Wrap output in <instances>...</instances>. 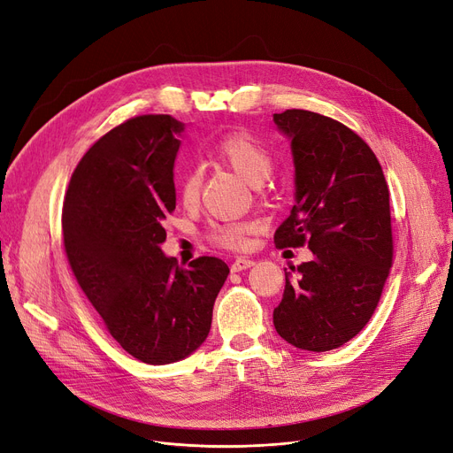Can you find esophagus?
<instances>
[{
    "instance_id": "esophagus-1",
    "label": "esophagus",
    "mask_w": 453,
    "mask_h": 453,
    "mask_svg": "<svg viewBox=\"0 0 453 453\" xmlns=\"http://www.w3.org/2000/svg\"><path fill=\"white\" fill-rule=\"evenodd\" d=\"M255 263L251 259H246V257H237L233 261L231 265V272H241V270H246V268H251Z\"/></svg>"
}]
</instances>
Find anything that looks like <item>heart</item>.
Instances as JSON below:
<instances>
[{
	"label": "heart",
	"mask_w": 453,
	"mask_h": 453,
	"mask_svg": "<svg viewBox=\"0 0 453 453\" xmlns=\"http://www.w3.org/2000/svg\"><path fill=\"white\" fill-rule=\"evenodd\" d=\"M212 155L222 165L253 185H263L273 170L270 151L248 131L229 133L212 146ZM202 175L198 168H185L178 175V196L183 205L190 207L200 198ZM261 227L257 220H237L212 224L207 231V239L226 250H246L250 246V234Z\"/></svg>",
	"instance_id": "b5f03b06"
}]
</instances>
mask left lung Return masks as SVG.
I'll return each mask as SVG.
<instances>
[{
	"mask_svg": "<svg viewBox=\"0 0 453 453\" xmlns=\"http://www.w3.org/2000/svg\"><path fill=\"white\" fill-rule=\"evenodd\" d=\"M273 122L290 139L296 205L273 234L275 248L309 246L314 259L285 272L273 326L309 351L342 346L376 311L392 266L388 187L378 157L344 124L287 109Z\"/></svg>",
	"mask_w": 453,
	"mask_h": 453,
	"instance_id": "left-lung-1",
	"label": "left lung"
}]
</instances>
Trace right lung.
<instances>
[{"mask_svg":"<svg viewBox=\"0 0 453 453\" xmlns=\"http://www.w3.org/2000/svg\"><path fill=\"white\" fill-rule=\"evenodd\" d=\"M183 124L142 114L96 141L75 166L63 205L65 251L77 283L134 359L168 365L209 335L229 268L166 257L163 220L175 209L173 161Z\"/></svg>","mask_w":453,"mask_h":453,"instance_id":"1","label":"right lung"}]
</instances>
